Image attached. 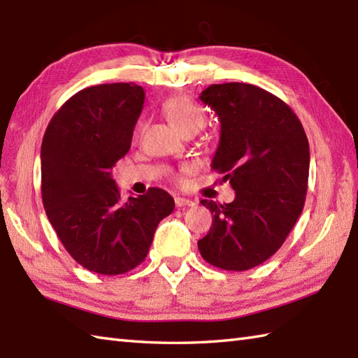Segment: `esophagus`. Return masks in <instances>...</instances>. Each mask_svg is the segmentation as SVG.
<instances>
[{
	"instance_id": "1",
	"label": "esophagus",
	"mask_w": 358,
	"mask_h": 358,
	"mask_svg": "<svg viewBox=\"0 0 358 358\" xmlns=\"http://www.w3.org/2000/svg\"><path fill=\"white\" fill-rule=\"evenodd\" d=\"M174 203H176V207H193L194 206L193 201H189L187 198H180V196L174 198Z\"/></svg>"
}]
</instances>
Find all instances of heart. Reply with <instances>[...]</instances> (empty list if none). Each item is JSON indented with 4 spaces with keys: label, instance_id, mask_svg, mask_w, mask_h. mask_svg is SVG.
I'll return each mask as SVG.
<instances>
[{
    "label": "heart",
    "instance_id": "1",
    "mask_svg": "<svg viewBox=\"0 0 358 358\" xmlns=\"http://www.w3.org/2000/svg\"><path fill=\"white\" fill-rule=\"evenodd\" d=\"M162 111L174 127L182 134L198 133L207 123V113L203 106L193 97L179 94L166 99L162 105Z\"/></svg>",
    "mask_w": 358,
    "mask_h": 358
}]
</instances>
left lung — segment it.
<instances>
[{
    "mask_svg": "<svg viewBox=\"0 0 358 358\" xmlns=\"http://www.w3.org/2000/svg\"><path fill=\"white\" fill-rule=\"evenodd\" d=\"M199 99L217 114L221 138L211 169L224 174L235 201L201 203L213 215L198 241L202 258L243 272L280 249L300 217L309 179V142L281 99L249 83L211 85Z\"/></svg>",
    "mask_w": 358,
    "mask_h": 358,
    "instance_id": "left-lung-1",
    "label": "left lung"
}]
</instances>
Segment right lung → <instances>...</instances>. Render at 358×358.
<instances>
[{"label": "right lung", "instance_id": "obj_1", "mask_svg": "<svg viewBox=\"0 0 358 358\" xmlns=\"http://www.w3.org/2000/svg\"><path fill=\"white\" fill-rule=\"evenodd\" d=\"M143 100L136 83L85 87L54 114L43 137V206L64 249L91 272L133 271L174 210L171 196L155 187L122 201L111 178L131 148Z\"/></svg>", "mask_w": 358, "mask_h": 358}]
</instances>
